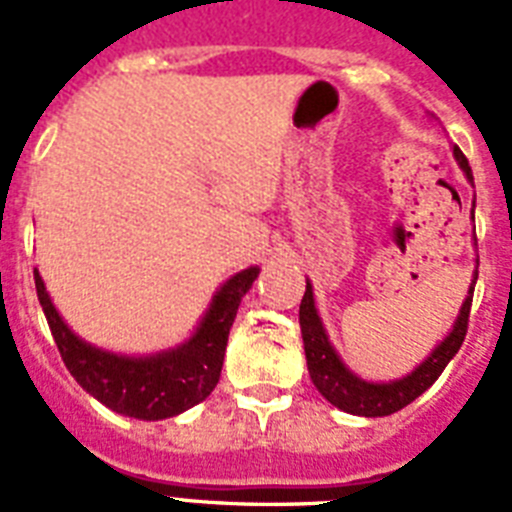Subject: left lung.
Wrapping results in <instances>:
<instances>
[{"mask_svg":"<svg viewBox=\"0 0 512 512\" xmlns=\"http://www.w3.org/2000/svg\"><path fill=\"white\" fill-rule=\"evenodd\" d=\"M454 159L460 164V170L465 172V177L473 183L468 159H465V154L457 146H454ZM476 279L478 271L473 273V284H470L468 297L462 303L460 316L454 321L452 332L441 340V345H436V350L412 374H406V377L393 382H366L342 364L337 350L329 342L327 329L321 324L316 303H313V287L311 281H308L305 284L303 303H300V332H303L305 358H308V372H311L313 385L319 388V393L327 398L329 404H335L342 412L358 414V417H388V414L404 409L406 404H412L414 398L422 396L441 377L446 364L452 361L465 335H468V319Z\"/></svg>","mask_w":512,"mask_h":512,"instance_id":"obj_1","label":"left lung"}]
</instances>
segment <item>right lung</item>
I'll use <instances>...</instances> for the list:
<instances>
[{
  "label": "right lung",
  "instance_id": "right-lung-1",
  "mask_svg": "<svg viewBox=\"0 0 512 512\" xmlns=\"http://www.w3.org/2000/svg\"><path fill=\"white\" fill-rule=\"evenodd\" d=\"M260 268L236 273L217 289L209 311L183 345L156 356H116L76 337L55 311L39 271H34L36 295L42 305L63 364L92 398L135 420H167L191 409L215 390L223 369L228 332L241 297L247 295Z\"/></svg>",
  "mask_w": 512,
  "mask_h": 512
}]
</instances>
